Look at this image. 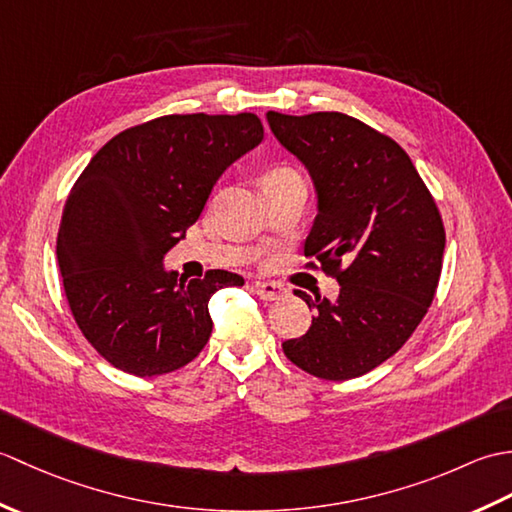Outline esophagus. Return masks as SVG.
<instances>
[{
    "label": "esophagus",
    "instance_id": "esophagus-1",
    "mask_svg": "<svg viewBox=\"0 0 512 512\" xmlns=\"http://www.w3.org/2000/svg\"><path fill=\"white\" fill-rule=\"evenodd\" d=\"M255 295L262 297L264 301H277L286 295V288L275 284V281H255Z\"/></svg>",
    "mask_w": 512,
    "mask_h": 512
}]
</instances>
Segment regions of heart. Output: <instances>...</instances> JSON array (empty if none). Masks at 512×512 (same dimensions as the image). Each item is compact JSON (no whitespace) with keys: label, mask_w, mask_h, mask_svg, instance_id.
Masks as SVG:
<instances>
[{"label":"heart","mask_w":512,"mask_h":512,"mask_svg":"<svg viewBox=\"0 0 512 512\" xmlns=\"http://www.w3.org/2000/svg\"><path fill=\"white\" fill-rule=\"evenodd\" d=\"M295 178H299V173L295 169L275 167V169H270L266 173V180L264 182H281V180H295Z\"/></svg>","instance_id":"1"}]
</instances>
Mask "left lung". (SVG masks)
I'll use <instances>...</instances> for the list:
<instances>
[{
	"label": "left lung",
	"instance_id": "1",
	"mask_svg": "<svg viewBox=\"0 0 512 512\" xmlns=\"http://www.w3.org/2000/svg\"><path fill=\"white\" fill-rule=\"evenodd\" d=\"M266 116L319 193L306 268L341 284L336 301L295 290L314 317L306 334L281 347L317 378L363 376L409 341L436 297L447 239L438 204L407 151L358 118Z\"/></svg>",
	"mask_w": 512,
	"mask_h": 512
}]
</instances>
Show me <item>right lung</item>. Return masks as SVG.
I'll return each instance as SVG.
<instances>
[{"instance_id":"obj_1","label":"right lung","mask_w":512,"mask_h":512,"mask_svg":"<svg viewBox=\"0 0 512 512\" xmlns=\"http://www.w3.org/2000/svg\"><path fill=\"white\" fill-rule=\"evenodd\" d=\"M264 138L255 114H169L96 151L63 206L57 259L72 317L107 363L140 378L176 372L213 330L209 299L244 286L228 270L162 268L224 169Z\"/></svg>"}]
</instances>
